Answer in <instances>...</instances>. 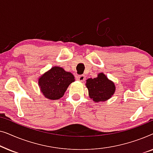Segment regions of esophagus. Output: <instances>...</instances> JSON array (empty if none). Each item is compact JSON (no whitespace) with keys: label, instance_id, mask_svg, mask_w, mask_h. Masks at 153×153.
I'll list each match as a JSON object with an SVG mask.
<instances>
[{"label":"esophagus","instance_id":"34e87169","mask_svg":"<svg viewBox=\"0 0 153 153\" xmlns=\"http://www.w3.org/2000/svg\"><path fill=\"white\" fill-rule=\"evenodd\" d=\"M76 79L81 82H83L85 80V76L84 75H78V76H76Z\"/></svg>","mask_w":153,"mask_h":153}]
</instances>
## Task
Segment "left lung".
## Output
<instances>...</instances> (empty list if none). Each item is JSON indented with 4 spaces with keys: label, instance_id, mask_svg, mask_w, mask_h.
I'll list each match as a JSON object with an SVG mask.
<instances>
[{
    "label": "left lung",
    "instance_id": "1",
    "mask_svg": "<svg viewBox=\"0 0 153 153\" xmlns=\"http://www.w3.org/2000/svg\"><path fill=\"white\" fill-rule=\"evenodd\" d=\"M89 96L95 102L106 101L115 92L114 83L108 80L103 73L98 74L97 78L88 79L86 81Z\"/></svg>",
    "mask_w": 153,
    "mask_h": 153
}]
</instances>
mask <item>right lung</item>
Returning <instances> with one entry per match:
<instances>
[{
    "label": "right lung",
    "mask_w": 153,
    "mask_h": 153,
    "mask_svg": "<svg viewBox=\"0 0 153 153\" xmlns=\"http://www.w3.org/2000/svg\"><path fill=\"white\" fill-rule=\"evenodd\" d=\"M74 81L72 73L60 67H53L39 79L38 83L45 97L54 100L62 97L69 85Z\"/></svg>",
    "instance_id": "right-lung-1"
}]
</instances>
